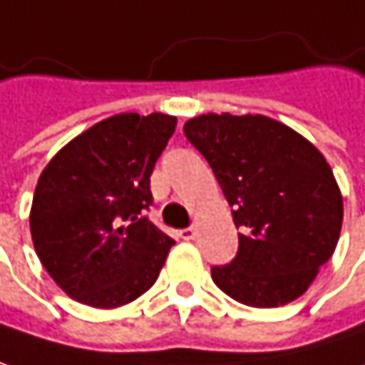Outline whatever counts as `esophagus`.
I'll use <instances>...</instances> for the list:
<instances>
[{"mask_svg": "<svg viewBox=\"0 0 365 365\" xmlns=\"http://www.w3.org/2000/svg\"><path fill=\"white\" fill-rule=\"evenodd\" d=\"M180 236H182V240H194L196 238V230L194 227H185L180 232Z\"/></svg>", "mask_w": 365, "mask_h": 365, "instance_id": "1", "label": "esophagus"}]
</instances>
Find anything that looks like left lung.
Segmentation results:
<instances>
[{
  "mask_svg": "<svg viewBox=\"0 0 365 365\" xmlns=\"http://www.w3.org/2000/svg\"><path fill=\"white\" fill-rule=\"evenodd\" d=\"M183 133L211 165L240 227L236 259L213 267V282L249 307L299 299L343 225V196L324 154L263 115L209 113L190 118Z\"/></svg>",
  "mask_w": 365,
  "mask_h": 365,
  "instance_id": "left-lung-1",
  "label": "left lung"
}]
</instances>
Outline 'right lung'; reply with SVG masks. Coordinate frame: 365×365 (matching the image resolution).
<instances>
[{"label": "right lung", "mask_w": 365, "mask_h": 365, "mask_svg": "<svg viewBox=\"0 0 365 365\" xmlns=\"http://www.w3.org/2000/svg\"><path fill=\"white\" fill-rule=\"evenodd\" d=\"M178 118L123 113L71 140L43 169L31 207L35 252L71 299L115 309L156 282L175 245L144 211L150 175Z\"/></svg>", "instance_id": "right-lung-1"}]
</instances>
